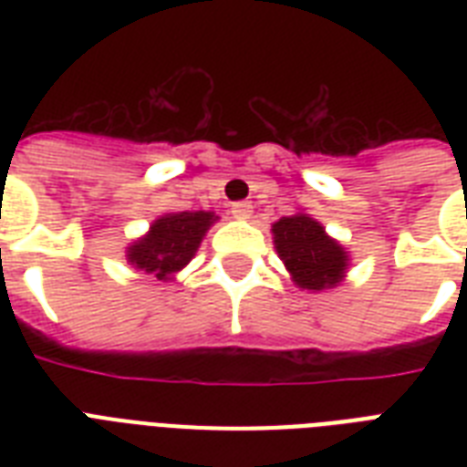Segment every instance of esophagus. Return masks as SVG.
Wrapping results in <instances>:
<instances>
[{
	"label": "esophagus",
	"mask_w": 467,
	"mask_h": 467,
	"mask_svg": "<svg viewBox=\"0 0 467 467\" xmlns=\"http://www.w3.org/2000/svg\"><path fill=\"white\" fill-rule=\"evenodd\" d=\"M230 213H233V218L247 220V218H252V205L244 203V201H242V203H233Z\"/></svg>",
	"instance_id": "obj_1"
}]
</instances>
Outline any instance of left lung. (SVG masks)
Wrapping results in <instances>:
<instances>
[{
    "label": "left lung",
    "instance_id": "obj_1",
    "mask_svg": "<svg viewBox=\"0 0 467 467\" xmlns=\"http://www.w3.org/2000/svg\"><path fill=\"white\" fill-rule=\"evenodd\" d=\"M271 233L278 256L298 288L317 293L344 281L348 254L315 218L306 213L285 215L271 225Z\"/></svg>",
    "mask_w": 467,
    "mask_h": 467
}]
</instances>
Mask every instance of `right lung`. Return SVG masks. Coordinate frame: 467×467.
Masks as SVG:
<instances>
[{
  "label": "right lung",
  "mask_w": 467,
  "mask_h": 467,
  "mask_svg": "<svg viewBox=\"0 0 467 467\" xmlns=\"http://www.w3.org/2000/svg\"><path fill=\"white\" fill-rule=\"evenodd\" d=\"M215 220L218 215L211 211L167 213L150 225L145 237L126 249V259L157 281H171L176 271L196 256L201 240Z\"/></svg>",
  "instance_id": "1"
}]
</instances>
